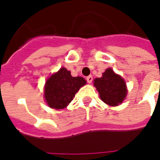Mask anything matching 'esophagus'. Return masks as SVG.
Here are the masks:
<instances>
[{
  "instance_id": "1",
  "label": "esophagus",
  "mask_w": 160,
  "mask_h": 160,
  "mask_svg": "<svg viewBox=\"0 0 160 160\" xmlns=\"http://www.w3.org/2000/svg\"><path fill=\"white\" fill-rule=\"evenodd\" d=\"M87 81L88 83H92V75H89V76L87 77Z\"/></svg>"
}]
</instances>
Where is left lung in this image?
Instances as JSON below:
<instances>
[{"label":"left lung","mask_w":160,"mask_h":160,"mask_svg":"<svg viewBox=\"0 0 160 160\" xmlns=\"http://www.w3.org/2000/svg\"><path fill=\"white\" fill-rule=\"evenodd\" d=\"M94 86L99 92V96L105 104L116 106L121 104L127 95L126 84L123 79L108 68L101 78L94 80Z\"/></svg>","instance_id":"obj_1"}]
</instances>
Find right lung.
<instances>
[{"label": "right lung", "mask_w": 160, "mask_h": 160, "mask_svg": "<svg viewBox=\"0 0 160 160\" xmlns=\"http://www.w3.org/2000/svg\"><path fill=\"white\" fill-rule=\"evenodd\" d=\"M87 83L82 77H73L69 71L62 68L47 80L44 98L50 108L63 109L73 100L80 87Z\"/></svg>", "instance_id": "right-lung-1"}]
</instances>
